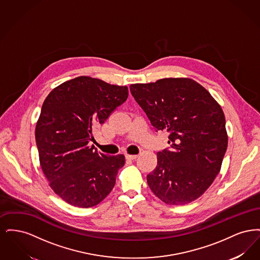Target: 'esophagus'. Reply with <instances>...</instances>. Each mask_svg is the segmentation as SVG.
<instances>
[{
  "instance_id": "34e87169",
  "label": "esophagus",
  "mask_w": 260,
  "mask_h": 260,
  "mask_svg": "<svg viewBox=\"0 0 260 260\" xmlns=\"http://www.w3.org/2000/svg\"><path fill=\"white\" fill-rule=\"evenodd\" d=\"M137 157H138L137 155H128V154L125 155V159H127V160H136Z\"/></svg>"
}]
</instances>
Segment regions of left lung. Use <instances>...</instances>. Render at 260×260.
I'll use <instances>...</instances> for the list:
<instances>
[{
	"mask_svg": "<svg viewBox=\"0 0 260 260\" xmlns=\"http://www.w3.org/2000/svg\"><path fill=\"white\" fill-rule=\"evenodd\" d=\"M129 89L152 125L170 133L171 148L157 154V167L147 175L150 189L168 205L197 200L220 172L228 145L220 105L190 78H165Z\"/></svg>",
	"mask_w": 260,
	"mask_h": 260,
	"instance_id": "1",
	"label": "left lung"
}]
</instances>
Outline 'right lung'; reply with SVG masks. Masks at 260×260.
Instances as JSON below:
<instances>
[{
  "label": "right lung",
  "mask_w": 260,
  "mask_h": 260,
  "mask_svg": "<svg viewBox=\"0 0 260 260\" xmlns=\"http://www.w3.org/2000/svg\"><path fill=\"white\" fill-rule=\"evenodd\" d=\"M127 87L80 76L54 87L45 99L35 129L39 160L52 191L78 208L107 197L124 156L89 146L92 131L127 99Z\"/></svg>",
  "instance_id": "right-lung-1"
}]
</instances>
